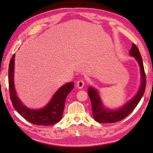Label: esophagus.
<instances>
[{"instance_id": "esophagus-1", "label": "esophagus", "mask_w": 153, "mask_h": 153, "mask_svg": "<svg viewBox=\"0 0 153 153\" xmlns=\"http://www.w3.org/2000/svg\"><path fill=\"white\" fill-rule=\"evenodd\" d=\"M84 85H85V83H84V81L80 79L79 81H77V87H78L79 89H82Z\"/></svg>"}]
</instances>
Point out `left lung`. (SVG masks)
<instances>
[{"label":"left lung","instance_id":"obj_1","mask_svg":"<svg viewBox=\"0 0 153 153\" xmlns=\"http://www.w3.org/2000/svg\"><path fill=\"white\" fill-rule=\"evenodd\" d=\"M129 54L135 58L136 60L138 62L139 66H140L142 79L140 89H139L137 95L134 97V98H133L130 101L126 103L121 108L110 110L104 108L102 105V103L100 100V97L97 90L91 87H89L87 93H88L91 102L93 118L97 122L114 123L124 119L134 110L143 95L146 87V76L140 52L134 43L132 44V47L129 51Z\"/></svg>","mask_w":153,"mask_h":153}]
</instances>
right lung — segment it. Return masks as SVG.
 <instances>
[{"label":"right lung","mask_w":153,"mask_h":153,"mask_svg":"<svg viewBox=\"0 0 153 153\" xmlns=\"http://www.w3.org/2000/svg\"><path fill=\"white\" fill-rule=\"evenodd\" d=\"M14 57L15 54L11 58L8 68L10 97L14 108L23 118L33 124L48 126L58 123L63 114L66 97L74 89V83H68L62 86L54 94L50 102L43 108L41 110L29 109L22 105L16 96L14 84Z\"/></svg>","instance_id":"add662e5"}]
</instances>
